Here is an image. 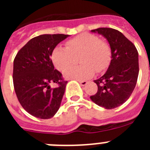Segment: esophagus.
I'll return each mask as SVG.
<instances>
[{"mask_svg": "<svg viewBox=\"0 0 150 150\" xmlns=\"http://www.w3.org/2000/svg\"><path fill=\"white\" fill-rule=\"evenodd\" d=\"M79 84L81 85V86H86V85L88 83V82H87V81H80V80H79Z\"/></svg>", "mask_w": 150, "mask_h": 150, "instance_id": "1", "label": "esophagus"}]
</instances>
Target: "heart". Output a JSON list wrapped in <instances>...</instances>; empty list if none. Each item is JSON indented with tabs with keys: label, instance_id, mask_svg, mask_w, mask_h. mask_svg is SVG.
<instances>
[{
	"label": "heart",
	"instance_id": "b5f03b06",
	"mask_svg": "<svg viewBox=\"0 0 150 150\" xmlns=\"http://www.w3.org/2000/svg\"><path fill=\"white\" fill-rule=\"evenodd\" d=\"M66 48L57 46L52 50V62L62 71L72 63L74 56L80 54L79 66H71L64 71L67 79L83 80L100 73L109 67L112 57L110 46L106 41L91 33H83L67 40Z\"/></svg>",
	"mask_w": 150,
	"mask_h": 150
}]
</instances>
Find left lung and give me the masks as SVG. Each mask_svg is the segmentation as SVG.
<instances>
[{"label": "left lung", "instance_id": "1", "mask_svg": "<svg viewBox=\"0 0 150 150\" xmlns=\"http://www.w3.org/2000/svg\"><path fill=\"white\" fill-rule=\"evenodd\" d=\"M91 31L109 42L112 59L107 72L95 80L98 91L90 98L100 107L113 109L124 104L134 89L139 74L138 52L134 43L116 29L100 28Z\"/></svg>", "mask_w": 150, "mask_h": 150}]
</instances>
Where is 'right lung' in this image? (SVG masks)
<instances>
[{
  "instance_id": "right-lung-1",
  "label": "right lung",
  "mask_w": 150,
  "mask_h": 150,
  "mask_svg": "<svg viewBox=\"0 0 150 150\" xmlns=\"http://www.w3.org/2000/svg\"><path fill=\"white\" fill-rule=\"evenodd\" d=\"M67 34H42L32 38L18 52L13 62V86L18 101L28 113L50 119L57 112L67 81L54 69L52 50ZM50 83L58 85L52 89Z\"/></svg>"
}]
</instances>
